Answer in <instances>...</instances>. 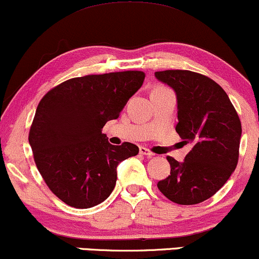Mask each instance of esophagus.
Instances as JSON below:
<instances>
[{
	"label": "esophagus",
	"mask_w": 259,
	"mask_h": 259,
	"mask_svg": "<svg viewBox=\"0 0 259 259\" xmlns=\"http://www.w3.org/2000/svg\"><path fill=\"white\" fill-rule=\"evenodd\" d=\"M139 153H141L142 155H145V156H149V157H153L155 155L153 151H150L149 149L144 148V147H141V149H139Z\"/></svg>",
	"instance_id": "obj_1"
}]
</instances>
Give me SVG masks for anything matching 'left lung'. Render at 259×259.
<instances>
[{
  "label": "left lung",
  "instance_id": "1",
  "mask_svg": "<svg viewBox=\"0 0 259 259\" xmlns=\"http://www.w3.org/2000/svg\"><path fill=\"white\" fill-rule=\"evenodd\" d=\"M177 94L176 131L191 150L183 162L167 156L171 173L157 183L167 199L195 205L213 196L235 171L241 122L228 94L207 76L189 70L155 72Z\"/></svg>",
  "mask_w": 259,
  "mask_h": 259
}]
</instances>
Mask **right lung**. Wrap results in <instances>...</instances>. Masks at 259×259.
Wrapping results in <instances>:
<instances>
[{
	"instance_id": "obj_1",
	"label": "right lung",
	"mask_w": 259,
	"mask_h": 259,
	"mask_svg": "<svg viewBox=\"0 0 259 259\" xmlns=\"http://www.w3.org/2000/svg\"><path fill=\"white\" fill-rule=\"evenodd\" d=\"M143 71L87 75L52 88L38 103L29 143L38 172L66 205L90 208L108 199L117 165L136 156L132 143L111 145L102 133L144 82Z\"/></svg>"
}]
</instances>
